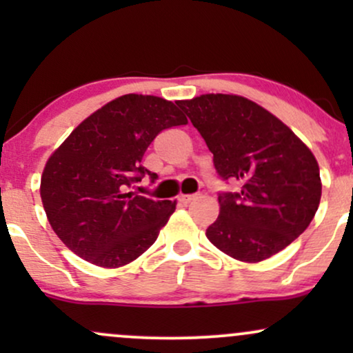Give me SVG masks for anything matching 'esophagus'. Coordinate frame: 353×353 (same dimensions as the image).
<instances>
[{"label": "esophagus", "mask_w": 353, "mask_h": 353, "mask_svg": "<svg viewBox=\"0 0 353 353\" xmlns=\"http://www.w3.org/2000/svg\"><path fill=\"white\" fill-rule=\"evenodd\" d=\"M177 199H179V202H182V204H189L190 201L196 199V196H194V194H181Z\"/></svg>", "instance_id": "1"}]
</instances>
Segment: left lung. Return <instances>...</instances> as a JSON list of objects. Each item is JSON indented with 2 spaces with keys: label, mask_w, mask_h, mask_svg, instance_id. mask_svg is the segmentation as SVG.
Returning a JSON list of instances; mask_svg holds the SVG:
<instances>
[{
  "label": "left lung",
  "mask_w": 353,
  "mask_h": 353,
  "mask_svg": "<svg viewBox=\"0 0 353 353\" xmlns=\"http://www.w3.org/2000/svg\"><path fill=\"white\" fill-rule=\"evenodd\" d=\"M214 154L222 179L239 192L219 196V217L205 236L242 262L265 261L292 244L317 212L322 181L315 156L289 125L237 94L177 101Z\"/></svg>",
  "instance_id": "8db88e82"
}]
</instances>
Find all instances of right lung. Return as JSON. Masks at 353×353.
Returning a JSON list of instances; mask_svg holds the SVG:
<instances>
[{"label": "right lung", "mask_w": 353, "mask_h": 353, "mask_svg": "<svg viewBox=\"0 0 353 353\" xmlns=\"http://www.w3.org/2000/svg\"><path fill=\"white\" fill-rule=\"evenodd\" d=\"M188 124L172 101L124 94L92 112L51 154L41 176L43 208L63 244L91 264L116 269L156 242L176 201L128 192L144 174L148 145L163 129Z\"/></svg>", "instance_id": "right-lung-1"}]
</instances>
